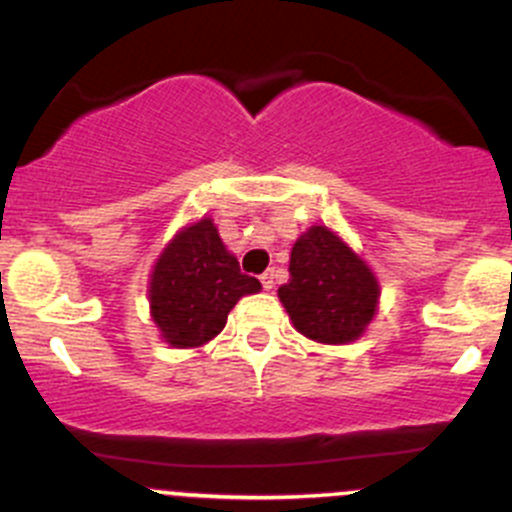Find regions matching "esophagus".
Returning <instances> with one entry per match:
<instances>
[{
	"label": "esophagus",
	"instance_id": "34e87169",
	"mask_svg": "<svg viewBox=\"0 0 512 512\" xmlns=\"http://www.w3.org/2000/svg\"><path fill=\"white\" fill-rule=\"evenodd\" d=\"M260 282H262V287H265L267 292H270V289L275 287V270H267L265 275L260 277Z\"/></svg>",
	"mask_w": 512,
	"mask_h": 512
}]
</instances>
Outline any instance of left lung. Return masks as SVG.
Returning a JSON list of instances; mask_svg holds the SVG:
<instances>
[{
    "mask_svg": "<svg viewBox=\"0 0 512 512\" xmlns=\"http://www.w3.org/2000/svg\"><path fill=\"white\" fill-rule=\"evenodd\" d=\"M294 329L319 344L356 342L379 312L381 287L364 257L327 225H312L289 255V282L277 289Z\"/></svg>",
    "mask_w": 512,
    "mask_h": 512,
    "instance_id": "left-lung-1",
    "label": "left lung"
}]
</instances>
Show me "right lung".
Wrapping results in <instances>:
<instances>
[{
    "mask_svg": "<svg viewBox=\"0 0 512 512\" xmlns=\"http://www.w3.org/2000/svg\"><path fill=\"white\" fill-rule=\"evenodd\" d=\"M262 289L240 272L213 218L180 227L148 277V304L160 339L175 349H198L223 332L227 314L245 294Z\"/></svg>",
    "mask_w": 512,
    "mask_h": 512,
    "instance_id": "obj_1",
    "label": "right lung"
}]
</instances>
